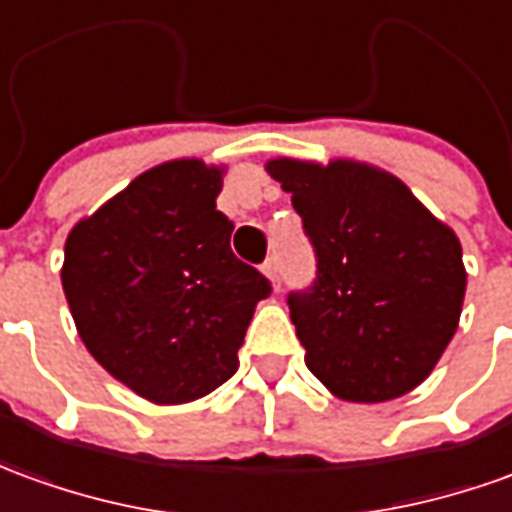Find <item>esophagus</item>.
Wrapping results in <instances>:
<instances>
[{
  "mask_svg": "<svg viewBox=\"0 0 512 512\" xmlns=\"http://www.w3.org/2000/svg\"><path fill=\"white\" fill-rule=\"evenodd\" d=\"M260 271L266 274L268 282H271V288L277 291V288H280V268H277V260H274V257H268L266 263L260 266Z\"/></svg>",
  "mask_w": 512,
  "mask_h": 512,
  "instance_id": "esophagus-1",
  "label": "esophagus"
}]
</instances>
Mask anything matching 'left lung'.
Returning <instances> with one entry per match:
<instances>
[{
  "mask_svg": "<svg viewBox=\"0 0 512 512\" xmlns=\"http://www.w3.org/2000/svg\"><path fill=\"white\" fill-rule=\"evenodd\" d=\"M266 171L318 257L313 288L288 296L307 368L360 405L418 388L460 324L468 274L455 230L363 160L274 157Z\"/></svg>",
  "mask_w": 512,
  "mask_h": 512,
  "instance_id": "8db88e82",
  "label": "left lung"
}]
</instances>
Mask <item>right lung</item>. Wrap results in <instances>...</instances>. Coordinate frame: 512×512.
Here are the masks:
<instances>
[{
  "label": "right lung",
  "instance_id": "add662e5",
  "mask_svg": "<svg viewBox=\"0 0 512 512\" xmlns=\"http://www.w3.org/2000/svg\"><path fill=\"white\" fill-rule=\"evenodd\" d=\"M227 166L180 157L138 174L66 238L60 282L85 349L155 405L196 402L238 371L260 299L216 210Z\"/></svg>",
  "mask_w": 512,
  "mask_h": 512
}]
</instances>
